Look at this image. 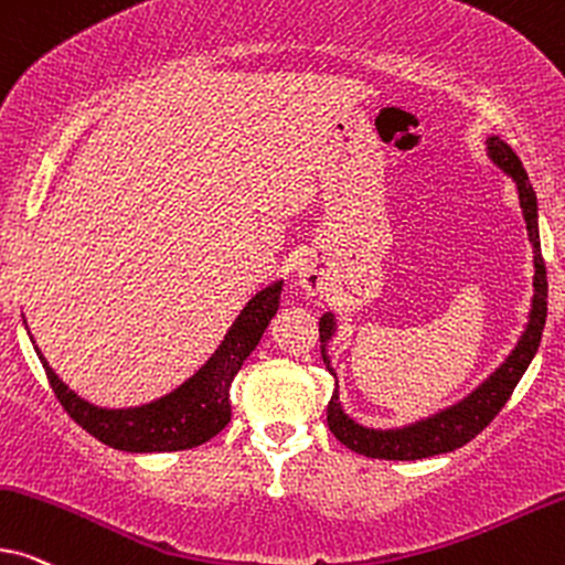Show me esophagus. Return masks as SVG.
Masks as SVG:
<instances>
[{"instance_id": "34e87169", "label": "esophagus", "mask_w": 565, "mask_h": 565, "mask_svg": "<svg viewBox=\"0 0 565 565\" xmlns=\"http://www.w3.org/2000/svg\"><path fill=\"white\" fill-rule=\"evenodd\" d=\"M298 280H300V288L309 292H317L321 288V273L319 269H313V265H300Z\"/></svg>"}]
</instances>
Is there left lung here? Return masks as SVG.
I'll list each match as a JSON object with an SVG mask.
<instances>
[{
	"label": "left lung",
	"instance_id": "8db88e82",
	"mask_svg": "<svg viewBox=\"0 0 565 565\" xmlns=\"http://www.w3.org/2000/svg\"><path fill=\"white\" fill-rule=\"evenodd\" d=\"M488 156L493 163L501 168L503 173H509L516 181L519 192V207H522L526 233H530V244L534 254V296H532V311L530 321H526L522 337H519L516 348L511 350V355L503 361L490 376L472 394H467L465 399L457 405L441 409V413L426 417V420H417L413 426L405 428H365L361 423H355L345 409L340 405V392L329 399L327 405V423L334 438L340 444H345L348 449H353L363 457L371 459H426L436 457V454H446L459 449V446L470 444L480 430L490 426V420L501 413V407L507 405L511 392L516 390L519 379L524 376V371L530 369L534 353H537L542 329H545L547 319V273L545 262H542V248H540V228H537V196L530 184V175H526L522 160L514 150L503 142L501 137H488ZM337 329L334 313H324L319 319V340H321V355H324L327 371L337 379L332 369V361L327 355V342L332 340Z\"/></svg>",
	"mask_w": 565,
	"mask_h": 565
}]
</instances>
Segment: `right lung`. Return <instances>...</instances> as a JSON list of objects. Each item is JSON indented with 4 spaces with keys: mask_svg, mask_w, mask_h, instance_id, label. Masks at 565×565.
Wrapping results in <instances>:
<instances>
[{
    "mask_svg": "<svg viewBox=\"0 0 565 565\" xmlns=\"http://www.w3.org/2000/svg\"><path fill=\"white\" fill-rule=\"evenodd\" d=\"M280 290L282 280H277L256 292L238 313V319L233 321L210 361L179 390L168 392L166 397L148 402V405L119 409L93 405L56 376L39 348L35 353L46 369L56 399L62 402L72 420L98 441L131 454L194 449L217 436L231 423V381L236 379L252 350L259 345L269 319L277 313Z\"/></svg>",
    "mask_w": 565,
    "mask_h": 565,
    "instance_id": "right-lung-1",
    "label": "right lung"
}]
</instances>
